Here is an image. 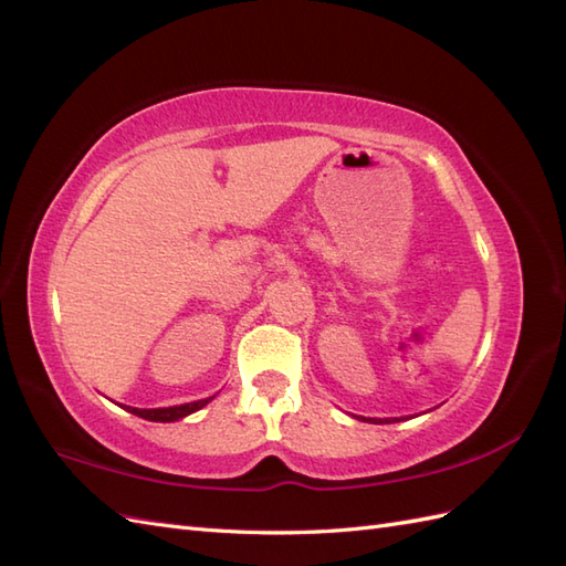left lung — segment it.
<instances>
[{"instance_id": "1", "label": "left lung", "mask_w": 566, "mask_h": 566, "mask_svg": "<svg viewBox=\"0 0 566 566\" xmlns=\"http://www.w3.org/2000/svg\"><path fill=\"white\" fill-rule=\"evenodd\" d=\"M364 420H366V418H364ZM366 422H382V420H373V418H368ZM385 422H387V420H385Z\"/></svg>"}]
</instances>
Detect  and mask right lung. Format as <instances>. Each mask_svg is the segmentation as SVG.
<instances>
[{
  "instance_id": "right-lung-1",
  "label": "right lung",
  "mask_w": 566,
  "mask_h": 566,
  "mask_svg": "<svg viewBox=\"0 0 566 566\" xmlns=\"http://www.w3.org/2000/svg\"><path fill=\"white\" fill-rule=\"evenodd\" d=\"M212 399V397H210ZM210 399H200V401H191V403H181V406H169V408H132L127 406L129 413L139 416L144 420H153V422H175L188 413H193V410L202 408Z\"/></svg>"
}]
</instances>
